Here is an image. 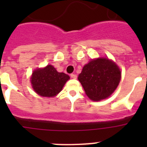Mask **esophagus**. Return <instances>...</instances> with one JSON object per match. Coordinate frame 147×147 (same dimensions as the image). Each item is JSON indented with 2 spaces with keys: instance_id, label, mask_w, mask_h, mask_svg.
<instances>
[{
  "instance_id": "obj_1",
  "label": "esophagus",
  "mask_w": 147,
  "mask_h": 147,
  "mask_svg": "<svg viewBox=\"0 0 147 147\" xmlns=\"http://www.w3.org/2000/svg\"><path fill=\"white\" fill-rule=\"evenodd\" d=\"M70 76H71V77L72 78V79H76V78H77V76H76V74H71Z\"/></svg>"
}]
</instances>
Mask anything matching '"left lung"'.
Returning a JSON list of instances; mask_svg holds the SVG:
<instances>
[{
  "label": "left lung",
  "instance_id": "8db88e82",
  "mask_svg": "<svg viewBox=\"0 0 147 147\" xmlns=\"http://www.w3.org/2000/svg\"><path fill=\"white\" fill-rule=\"evenodd\" d=\"M120 69L108 59H93L83 67L78 80L90 99L99 101L114 92L121 80Z\"/></svg>",
  "mask_w": 147,
  "mask_h": 147
}]
</instances>
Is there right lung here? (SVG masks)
<instances>
[{"instance_id": "1", "label": "right lung", "mask_w": 147, "mask_h": 147, "mask_svg": "<svg viewBox=\"0 0 147 147\" xmlns=\"http://www.w3.org/2000/svg\"><path fill=\"white\" fill-rule=\"evenodd\" d=\"M70 76L59 73L52 65L35 70L31 77L32 88L37 94L45 97L55 96L62 90Z\"/></svg>"}]
</instances>
